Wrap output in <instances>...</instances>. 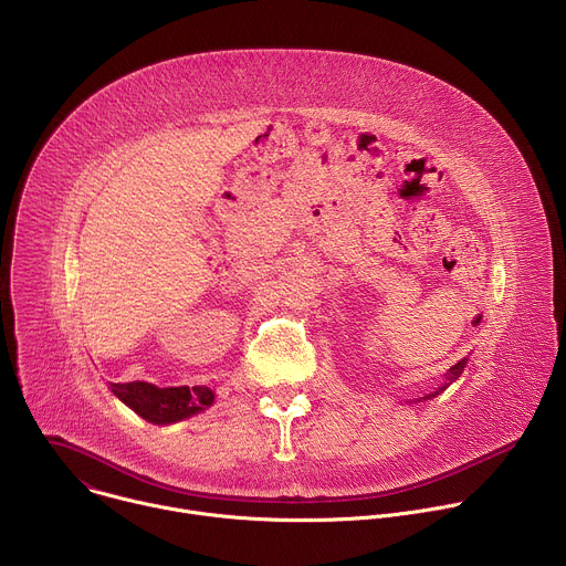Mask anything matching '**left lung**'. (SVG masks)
<instances>
[{
  "label": "left lung",
  "mask_w": 566,
  "mask_h": 566,
  "mask_svg": "<svg viewBox=\"0 0 566 566\" xmlns=\"http://www.w3.org/2000/svg\"><path fill=\"white\" fill-rule=\"evenodd\" d=\"M463 367H465V358H463V360H459V363H457V365H454V367H452V369H450V374H448V380H450V382H452V380H457V376H459V374H461V371H463ZM450 382H448V385H450ZM448 385H441V387H439V389H437V391H432V394H428V396H423V400H428V398H432V396H437V394H439V391H443V389H446V387H448Z\"/></svg>",
  "instance_id": "8db88e82"
}]
</instances>
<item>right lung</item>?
Listing matches in <instances>:
<instances>
[{"label":"right lung","mask_w":566,"mask_h":566,"mask_svg":"<svg viewBox=\"0 0 566 566\" xmlns=\"http://www.w3.org/2000/svg\"><path fill=\"white\" fill-rule=\"evenodd\" d=\"M112 391L149 423L168 426L212 406L210 387H156L143 380L112 382Z\"/></svg>","instance_id":"right-lung-1"}]
</instances>
